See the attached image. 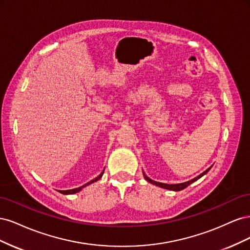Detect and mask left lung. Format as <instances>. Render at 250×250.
Segmentation results:
<instances>
[{"instance_id": "1", "label": "left lung", "mask_w": 250, "mask_h": 250, "mask_svg": "<svg viewBox=\"0 0 250 250\" xmlns=\"http://www.w3.org/2000/svg\"><path fill=\"white\" fill-rule=\"evenodd\" d=\"M211 167H213V166H211ZM211 167H209L208 169H207L206 171H204L203 173H201L200 175H198L197 177H195V178H193V179H191V180H188V181H186V183H183V184H175V185H168V184L158 183V181H154V180H152V179H150V178L146 175L145 172H144V171H143V174H144V177H145V179L148 181V183H150V184L155 185V186H157V187H161V188H166V190H170V191H181V190H184V188H186L188 186H190L192 183H194V181L198 180V179L201 178L203 175H206V174L210 170Z\"/></svg>"}]
</instances>
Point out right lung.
Segmentation results:
<instances>
[{
	"label": "right lung",
	"mask_w": 250,
	"mask_h": 250,
	"mask_svg": "<svg viewBox=\"0 0 250 250\" xmlns=\"http://www.w3.org/2000/svg\"><path fill=\"white\" fill-rule=\"evenodd\" d=\"M103 173H104V170H103V172L100 174L99 176H97L96 178H94L93 180H90V181H88L87 184H85V185H83V186H81V187H79V188H72V190H65V191H59L60 193L62 194H64V195H70V194H75V193H78V192H80L83 188H85L86 186H88V185H90V184H93V183H95V181H97V180H99L101 177H102V175H103Z\"/></svg>",
	"instance_id": "1"
}]
</instances>
